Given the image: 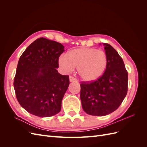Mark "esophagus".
I'll list each match as a JSON object with an SVG mask.
<instances>
[{
  "label": "esophagus",
  "instance_id": "34e87169",
  "mask_svg": "<svg viewBox=\"0 0 147 147\" xmlns=\"http://www.w3.org/2000/svg\"><path fill=\"white\" fill-rule=\"evenodd\" d=\"M69 81H70V82H77V79H75L74 77H73L72 76L69 77Z\"/></svg>",
  "mask_w": 147,
  "mask_h": 147
}]
</instances>
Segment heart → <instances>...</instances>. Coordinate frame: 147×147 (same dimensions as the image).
<instances>
[{"label":"heart","mask_w":147,"mask_h":147,"mask_svg":"<svg viewBox=\"0 0 147 147\" xmlns=\"http://www.w3.org/2000/svg\"><path fill=\"white\" fill-rule=\"evenodd\" d=\"M105 53L93 48H80L62 55L59 65L64 72H70L77 67V73L83 81H95L104 74L107 66Z\"/></svg>","instance_id":"b5f03b06"}]
</instances>
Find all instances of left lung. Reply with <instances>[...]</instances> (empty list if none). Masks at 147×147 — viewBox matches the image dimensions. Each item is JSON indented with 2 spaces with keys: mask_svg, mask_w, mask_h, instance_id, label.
<instances>
[{
  "mask_svg": "<svg viewBox=\"0 0 147 147\" xmlns=\"http://www.w3.org/2000/svg\"><path fill=\"white\" fill-rule=\"evenodd\" d=\"M102 45L108 60L104 74L94 82L80 84L83 109L93 116H105L114 112L127 92L128 75L122 58L109 44Z\"/></svg>",
  "mask_w": 147,
  "mask_h": 147,
  "instance_id": "obj_1",
  "label": "left lung"
}]
</instances>
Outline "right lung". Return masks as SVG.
Masks as SVG:
<instances>
[{
	"mask_svg": "<svg viewBox=\"0 0 147 147\" xmlns=\"http://www.w3.org/2000/svg\"><path fill=\"white\" fill-rule=\"evenodd\" d=\"M61 43L40 38L26 49L18 63L14 86L21 106L39 117L58 113L69 86L68 75H62L59 56L64 51Z\"/></svg>",
	"mask_w": 147,
	"mask_h": 147,
	"instance_id": "1",
	"label": "right lung"
}]
</instances>
